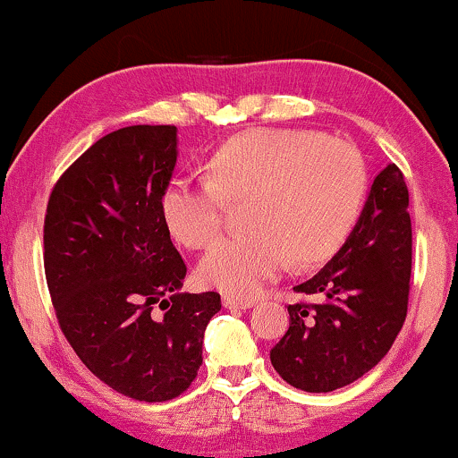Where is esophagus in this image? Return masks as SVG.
Here are the masks:
<instances>
[{"label":"esophagus","mask_w":458,"mask_h":458,"mask_svg":"<svg viewBox=\"0 0 458 458\" xmlns=\"http://www.w3.org/2000/svg\"><path fill=\"white\" fill-rule=\"evenodd\" d=\"M223 307L229 309V311H246V309L254 307V302H252V301L235 299V296H225V299H223Z\"/></svg>","instance_id":"esophagus-1"}]
</instances>
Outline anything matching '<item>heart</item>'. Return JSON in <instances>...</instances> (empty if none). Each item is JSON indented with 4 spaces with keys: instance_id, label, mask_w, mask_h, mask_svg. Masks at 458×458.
Instances as JSON below:
<instances>
[{
    "instance_id": "1",
    "label": "heart",
    "mask_w": 458,
    "mask_h": 458,
    "mask_svg": "<svg viewBox=\"0 0 458 458\" xmlns=\"http://www.w3.org/2000/svg\"><path fill=\"white\" fill-rule=\"evenodd\" d=\"M208 174L182 172L165 185L162 216L189 248L206 246L223 227L227 198L250 195L252 231L212 243L199 277L231 296L252 299L293 259L316 263L336 250L360 215L366 172L343 140L307 130H257L225 142Z\"/></svg>"
}]
</instances>
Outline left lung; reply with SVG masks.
I'll return each instance as SVG.
<instances>
[{"mask_svg":"<svg viewBox=\"0 0 458 458\" xmlns=\"http://www.w3.org/2000/svg\"><path fill=\"white\" fill-rule=\"evenodd\" d=\"M412 227L408 187L395 164L374 176L358 223L338 252L296 293L318 305H290V328L271 364L296 389L328 394L364 377L394 345L408 311Z\"/></svg>","mask_w":458,"mask_h":458,"instance_id":"left-lung-1","label":"left lung"}]
</instances>
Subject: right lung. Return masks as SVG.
Listing matches in <instances>:
<instances>
[{
	"instance_id": "add662e5",
	"label": "right lung",
	"mask_w": 458,
	"mask_h": 458,
	"mask_svg": "<svg viewBox=\"0 0 458 458\" xmlns=\"http://www.w3.org/2000/svg\"><path fill=\"white\" fill-rule=\"evenodd\" d=\"M178 130L130 126L94 142L52 189L44 267L58 324L88 370L139 402L181 395L221 294L181 293L187 267L162 195Z\"/></svg>"
}]
</instances>
